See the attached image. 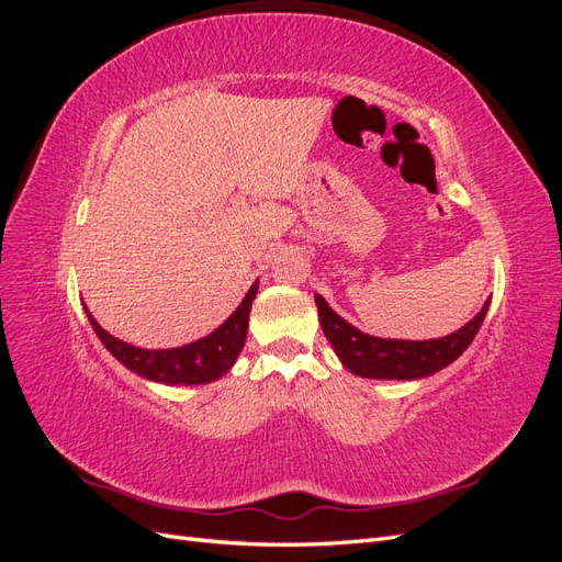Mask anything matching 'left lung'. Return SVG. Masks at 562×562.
<instances>
[{
    "mask_svg": "<svg viewBox=\"0 0 562 562\" xmlns=\"http://www.w3.org/2000/svg\"><path fill=\"white\" fill-rule=\"evenodd\" d=\"M316 307L323 335L330 339L339 361L356 372V375L375 380H417L443 370L457 356L467 351L481 328L490 302H485V307L464 328H459L448 337L424 339V342L382 339L356 330L342 316H337L321 295H316Z\"/></svg>",
    "mask_w": 562,
    "mask_h": 562,
    "instance_id": "8db88e82",
    "label": "left lung"
}]
</instances>
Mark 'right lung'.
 Masks as SVG:
<instances>
[{
	"mask_svg": "<svg viewBox=\"0 0 562 562\" xmlns=\"http://www.w3.org/2000/svg\"><path fill=\"white\" fill-rule=\"evenodd\" d=\"M255 293H258V281L250 285V291L246 293L239 307H236V312L215 333L199 339V342L178 349H140L126 345L100 328L98 321L89 312L87 316L105 349L128 370L138 372L140 378L161 384H203L223 378L244 349L248 314Z\"/></svg>",
	"mask_w": 562,
	"mask_h": 562,
	"instance_id": "right-lung-1",
	"label": "right lung"
}]
</instances>
